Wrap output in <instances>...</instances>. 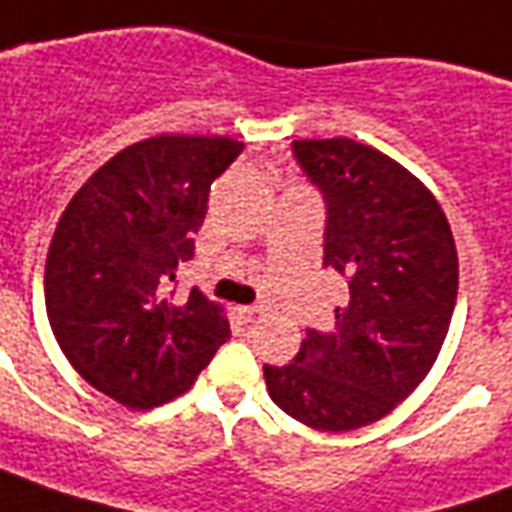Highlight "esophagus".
Wrapping results in <instances>:
<instances>
[{
    "label": "esophagus",
    "instance_id": "esophagus-1",
    "mask_svg": "<svg viewBox=\"0 0 512 512\" xmlns=\"http://www.w3.org/2000/svg\"><path fill=\"white\" fill-rule=\"evenodd\" d=\"M237 311H239V317H242V320L250 322L253 317H256V314H259V311H262V308H259V306H239Z\"/></svg>",
    "mask_w": 512,
    "mask_h": 512
}]
</instances>
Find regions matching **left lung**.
Segmentation results:
<instances>
[{"mask_svg": "<svg viewBox=\"0 0 512 512\" xmlns=\"http://www.w3.org/2000/svg\"><path fill=\"white\" fill-rule=\"evenodd\" d=\"M328 209L325 267L347 278L333 333L308 331L295 361L264 366L273 402L325 433L383 419L436 364L458 297V250L436 195L350 137L295 140Z\"/></svg>", "mask_w": 512, "mask_h": 512, "instance_id": "obj_1", "label": "left lung"}]
</instances>
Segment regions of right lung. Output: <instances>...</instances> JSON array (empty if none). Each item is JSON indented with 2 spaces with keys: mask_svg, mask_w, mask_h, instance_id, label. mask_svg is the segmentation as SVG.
Returning <instances> with one entry per match:
<instances>
[{
  "mask_svg": "<svg viewBox=\"0 0 512 512\" xmlns=\"http://www.w3.org/2000/svg\"><path fill=\"white\" fill-rule=\"evenodd\" d=\"M245 143L217 134H157L118 151L90 176L54 228L46 314L54 339L93 389L148 411L190 389L228 320L192 289L168 292L190 262L209 187Z\"/></svg>",
  "mask_w": 512,
  "mask_h": 512,
  "instance_id": "right-lung-1",
  "label": "right lung"
}]
</instances>
